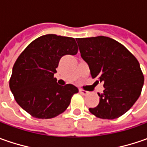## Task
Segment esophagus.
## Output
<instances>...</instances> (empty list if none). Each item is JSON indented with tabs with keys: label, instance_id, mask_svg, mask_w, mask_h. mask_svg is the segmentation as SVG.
Wrapping results in <instances>:
<instances>
[{
	"label": "esophagus",
	"instance_id": "esophagus-1",
	"mask_svg": "<svg viewBox=\"0 0 147 147\" xmlns=\"http://www.w3.org/2000/svg\"><path fill=\"white\" fill-rule=\"evenodd\" d=\"M79 92L82 94V95H88L89 92H87V91H85V90H83V89H79Z\"/></svg>",
	"mask_w": 147,
	"mask_h": 147
}]
</instances>
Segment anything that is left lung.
Segmentation results:
<instances>
[{
	"instance_id": "1",
	"label": "left lung",
	"mask_w": 147,
	"mask_h": 147,
	"mask_svg": "<svg viewBox=\"0 0 147 147\" xmlns=\"http://www.w3.org/2000/svg\"><path fill=\"white\" fill-rule=\"evenodd\" d=\"M82 58L88 63L95 83L103 82L100 102L89 111L100 119L124 115L141 95L144 76L136 57L123 45L108 37L77 38Z\"/></svg>"
}]
</instances>
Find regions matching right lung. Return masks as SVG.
Masks as SVG:
<instances>
[{
	"label": "right lung",
	"mask_w": 147,
	"mask_h": 147,
	"mask_svg": "<svg viewBox=\"0 0 147 147\" xmlns=\"http://www.w3.org/2000/svg\"><path fill=\"white\" fill-rule=\"evenodd\" d=\"M78 47L73 37L47 34L32 41L16 59L9 78V88L16 102L37 119H52L68 108L78 89L60 86L54 74L59 59L74 55Z\"/></svg>",
	"instance_id": "add662e5"
}]
</instances>
